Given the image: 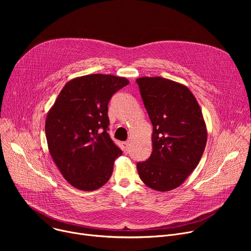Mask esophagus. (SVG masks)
<instances>
[{
    "label": "esophagus",
    "mask_w": 251,
    "mask_h": 251,
    "mask_svg": "<svg viewBox=\"0 0 251 251\" xmlns=\"http://www.w3.org/2000/svg\"><path fill=\"white\" fill-rule=\"evenodd\" d=\"M122 146H123V151L124 152H127L128 149H129V146H130V142L129 141H125L122 143Z\"/></svg>",
    "instance_id": "1"
}]
</instances>
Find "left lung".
I'll return each mask as SVG.
<instances>
[{
  "mask_svg": "<svg viewBox=\"0 0 251 251\" xmlns=\"http://www.w3.org/2000/svg\"><path fill=\"white\" fill-rule=\"evenodd\" d=\"M153 125L152 154L137 163L142 182L168 192L181 186L197 168L207 130L201 107L184 84L155 76L136 79Z\"/></svg>",
  "mask_w": 251,
  "mask_h": 251,
  "instance_id": "1",
  "label": "left lung"
}]
</instances>
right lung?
<instances>
[{"mask_svg":"<svg viewBox=\"0 0 251 251\" xmlns=\"http://www.w3.org/2000/svg\"><path fill=\"white\" fill-rule=\"evenodd\" d=\"M129 84L125 77L89 75L69 80L59 92L46 120L50 156L65 180L81 191L104 186L122 151L107 133L108 103Z\"/></svg>","mask_w":251,"mask_h":251,"instance_id":"right-lung-1","label":"right lung"}]
</instances>
